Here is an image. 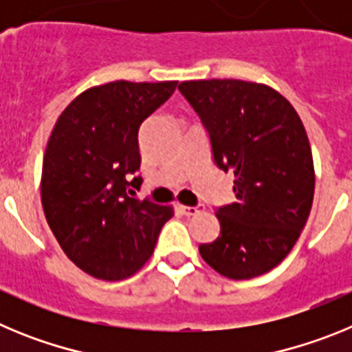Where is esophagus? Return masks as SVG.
<instances>
[{"instance_id": "1", "label": "esophagus", "mask_w": 352, "mask_h": 352, "mask_svg": "<svg viewBox=\"0 0 352 352\" xmlns=\"http://www.w3.org/2000/svg\"><path fill=\"white\" fill-rule=\"evenodd\" d=\"M179 210H182V213L183 214H186V217H192V214H197V213H201V211H204V206H201V204H199V206H179Z\"/></svg>"}]
</instances>
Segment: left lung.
Instances as JSON below:
<instances>
[{
    "mask_svg": "<svg viewBox=\"0 0 352 352\" xmlns=\"http://www.w3.org/2000/svg\"><path fill=\"white\" fill-rule=\"evenodd\" d=\"M178 89L210 132L217 166L234 173L236 203L214 213L220 236L199 254L232 280L264 275L287 257L312 210L316 170L303 121L266 84L183 80Z\"/></svg>",
    "mask_w": 352,
    "mask_h": 352,
    "instance_id": "1",
    "label": "left lung"
}]
</instances>
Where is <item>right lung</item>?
Masks as SVG:
<instances>
[{
	"mask_svg": "<svg viewBox=\"0 0 352 352\" xmlns=\"http://www.w3.org/2000/svg\"><path fill=\"white\" fill-rule=\"evenodd\" d=\"M178 80L114 82L76 96L56 121L43 153L42 206L52 234L84 273L116 282L151 257L173 206L130 195L142 183L139 126Z\"/></svg>",
	"mask_w": 352,
	"mask_h": 352,
	"instance_id": "add662e5",
	"label": "right lung"
}]
</instances>
